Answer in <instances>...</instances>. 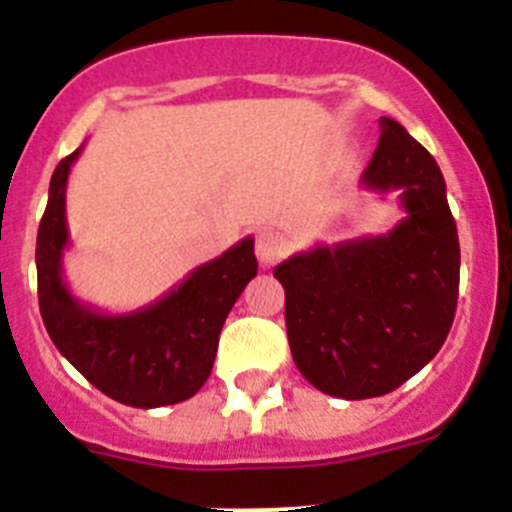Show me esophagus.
I'll list each match as a JSON object with an SVG mask.
<instances>
[{
	"instance_id": "obj_1",
	"label": "esophagus",
	"mask_w": 512,
	"mask_h": 512,
	"mask_svg": "<svg viewBox=\"0 0 512 512\" xmlns=\"http://www.w3.org/2000/svg\"><path fill=\"white\" fill-rule=\"evenodd\" d=\"M289 251V241L282 233H274V230H261L256 235V256L264 266H274L279 259H284Z\"/></svg>"
}]
</instances>
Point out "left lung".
I'll list each match as a JSON object with an SVG mask.
<instances>
[{
  "instance_id": "1",
  "label": "left lung",
  "mask_w": 512,
  "mask_h": 512,
  "mask_svg": "<svg viewBox=\"0 0 512 512\" xmlns=\"http://www.w3.org/2000/svg\"><path fill=\"white\" fill-rule=\"evenodd\" d=\"M379 128L361 184L397 189L405 217L387 235L315 246L274 269L297 369L343 400L387 395L418 374L449 336L459 297V235L436 158L392 117Z\"/></svg>"
}]
</instances>
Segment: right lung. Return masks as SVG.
Instances as JSON below:
<instances>
[{
  "instance_id": "right-lung-1",
  "label": "right lung",
  "mask_w": 512,
  "mask_h": 512,
  "mask_svg": "<svg viewBox=\"0 0 512 512\" xmlns=\"http://www.w3.org/2000/svg\"><path fill=\"white\" fill-rule=\"evenodd\" d=\"M79 153L76 148L53 171L38 228L35 266L45 330L99 392L122 405L148 410L189 400L210 377L228 312L259 271L253 238L197 266L179 287L140 310L125 315L94 310L76 300L63 279V251L69 246L66 184Z\"/></svg>"
}]
</instances>
